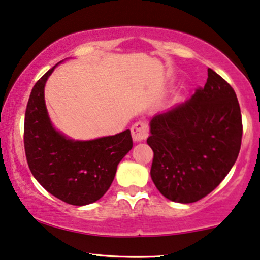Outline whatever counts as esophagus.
Listing matches in <instances>:
<instances>
[{"label":"esophagus","mask_w":260,"mask_h":260,"mask_svg":"<svg viewBox=\"0 0 260 260\" xmlns=\"http://www.w3.org/2000/svg\"><path fill=\"white\" fill-rule=\"evenodd\" d=\"M131 135L135 142H141L148 137V126L145 121H137L131 126Z\"/></svg>","instance_id":"34e87169"}]
</instances>
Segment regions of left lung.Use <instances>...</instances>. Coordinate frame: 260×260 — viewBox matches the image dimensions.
<instances>
[{
    "mask_svg": "<svg viewBox=\"0 0 260 260\" xmlns=\"http://www.w3.org/2000/svg\"><path fill=\"white\" fill-rule=\"evenodd\" d=\"M187 101L155 114L147 143L150 177L166 199L190 204L210 194L238 159L242 120L235 91L213 70Z\"/></svg>",
    "mask_w": 260,
    "mask_h": 260,
    "instance_id": "left-lung-1",
    "label": "left lung"
}]
</instances>
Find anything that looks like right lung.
<instances>
[{
    "mask_svg": "<svg viewBox=\"0 0 260 260\" xmlns=\"http://www.w3.org/2000/svg\"><path fill=\"white\" fill-rule=\"evenodd\" d=\"M57 65L38 79L24 124L25 154L42 187L70 205L92 204L111 187L117 166L133 148L130 130L113 136L75 141L55 130L44 101V85Z\"/></svg>",
    "mask_w": 260,
    "mask_h": 260,
    "instance_id": "1",
    "label": "right lung"
}]
</instances>
